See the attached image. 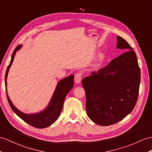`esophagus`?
<instances>
[{
  "label": "esophagus",
  "mask_w": 152,
  "mask_h": 152,
  "mask_svg": "<svg viewBox=\"0 0 152 152\" xmlns=\"http://www.w3.org/2000/svg\"><path fill=\"white\" fill-rule=\"evenodd\" d=\"M81 79H82V73H77L75 75V82L77 84H79L80 83Z\"/></svg>",
  "instance_id": "34e87169"
}]
</instances>
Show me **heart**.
Here are the masks:
<instances>
[{
  "instance_id": "b5f03b06",
  "label": "heart",
  "mask_w": 152,
  "mask_h": 152,
  "mask_svg": "<svg viewBox=\"0 0 152 152\" xmlns=\"http://www.w3.org/2000/svg\"><path fill=\"white\" fill-rule=\"evenodd\" d=\"M102 59V55H99V56L97 57V61H101Z\"/></svg>"
}]
</instances>
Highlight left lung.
<instances>
[{
  "label": "left lung",
  "mask_w": 152,
  "mask_h": 152,
  "mask_svg": "<svg viewBox=\"0 0 152 152\" xmlns=\"http://www.w3.org/2000/svg\"><path fill=\"white\" fill-rule=\"evenodd\" d=\"M117 40V48L125 52L82 80L88 116L102 126L115 124L130 113L139 95L140 70L135 52L123 38L118 36Z\"/></svg>",
  "instance_id": "1"
}]
</instances>
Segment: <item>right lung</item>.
<instances>
[{
	"mask_svg": "<svg viewBox=\"0 0 152 152\" xmlns=\"http://www.w3.org/2000/svg\"><path fill=\"white\" fill-rule=\"evenodd\" d=\"M21 47L22 45H18L13 51L10 63L6 69L5 75V86L7 99H8V102L12 110L20 119L33 127L37 128H45L50 126L58 119L62 110V107H63L66 96L73 86L74 75H71L58 81L50 103L44 110L39 113L31 114H27L20 112L13 104L12 102L11 101L9 97L8 92H7V77H8L9 69L13 63L16 51L19 50Z\"/></svg>",
	"mask_w": 152,
	"mask_h": 152,
	"instance_id": "1",
	"label": "right lung"
}]
</instances>
